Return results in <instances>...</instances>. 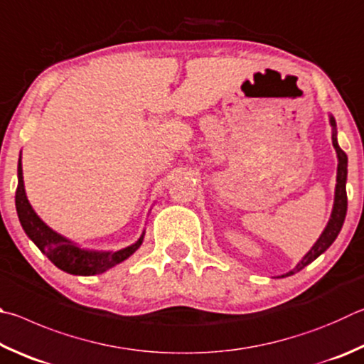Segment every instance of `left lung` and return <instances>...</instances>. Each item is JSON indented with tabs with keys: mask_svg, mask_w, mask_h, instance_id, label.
Returning a JSON list of instances; mask_svg holds the SVG:
<instances>
[{
	"mask_svg": "<svg viewBox=\"0 0 364 364\" xmlns=\"http://www.w3.org/2000/svg\"><path fill=\"white\" fill-rule=\"evenodd\" d=\"M329 123L333 126V145L337 153V177H336V192H334V206H333V213H331V218L328 225L324 227L323 233L320 235V238L316 240V243L311 246V250L305 254L302 257L301 262H299L294 269L289 270L288 273L282 275L284 277H291L294 273L301 272L304 267H307L309 264L314 262L316 257H320L321 254L328 250V247L334 243V240L337 238V235L341 233L343 220H346V214H347V164H348V158L346 155L339 144H337V129H336V119L333 114H329Z\"/></svg>",
	"mask_w": 364,
	"mask_h": 364,
	"instance_id": "1",
	"label": "left lung"
}]
</instances>
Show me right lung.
I'll return each mask as SVG.
<instances>
[{
  "instance_id": "1",
  "label": "right lung",
  "mask_w": 364,
  "mask_h": 364,
  "mask_svg": "<svg viewBox=\"0 0 364 364\" xmlns=\"http://www.w3.org/2000/svg\"><path fill=\"white\" fill-rule=\"evenodd\" d=\"M17 181L18 183L16 190V209L23 232L38 246V250L44 256H48L50 262L55 267H59L60 270L70 273V275H99V273H104L108 269H112V267L121 264L127 257H131L139 250L140 245H142L145 230L140 235V238L136 243L123 247L119 251L85 250V247L73 243L72 240L65 238L63 235L57 233L49 225L44 224L40 219V215L35 213V209L31 208L23 186L22 156H18Z\"/></svg>"
}]
</instances>
